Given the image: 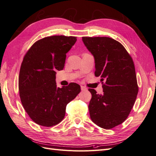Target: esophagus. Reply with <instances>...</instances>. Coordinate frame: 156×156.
<instances>
[{
	"instance_id": "1",
	"label": "esophagus",
	"mask_w": 156,
	"mask_h": 156,
	"mask_svg": "<svg viewBox=\"0 0 156 156\" xmlns=\"http://www.w3.org/2000/svg\"><path fill=\"white\" fill-rule=\"evenodd\" d=\"M81 90H83V91L87 90V88L85 87H84V86H81Z\"/></svg>"
}]
</instances>
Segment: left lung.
<instances>
[{"mask_svg": "<svg viewBox=\"0 0 156 156\" xmlns=\"http://www.w3.org/2000/svg\"><path fill=\"white\" fill-rule=\"evenodd\" d=\"M95 60L94 75L100 76L103 93L89 88L91 120L109 129L124 122L133 107L139 87L133 61L120 42L108 37H83ZM105 81V83L102 81Z\"/></svg>", "mask_w": 156, "mask_h": 156, "instance_id": "1", "label": "left lung"}]
</instances>
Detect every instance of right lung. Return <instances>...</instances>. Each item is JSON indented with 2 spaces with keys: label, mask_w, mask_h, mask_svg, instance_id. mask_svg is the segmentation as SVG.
<instances>
[{
  "label": "right lung",
  "mask_w": 156,
  "mask_h": 156,
  "mask_svg": "<svg viewBox=\"0 0 156 156\" xmlns=\"http://www.w3.org/2000/svg\"><path fill=\"white\" fill-rule=\"evenodd\" d=\"M76 41L75 36L45 37L36 41L24 56L19 75L20 96L37 124L51 127L60 123L68 103L81 92L77 83L59 88L55 82V71L63 69L66 53Z\"/></svg>",
  "instance_id": "1"
}]
</instances>
